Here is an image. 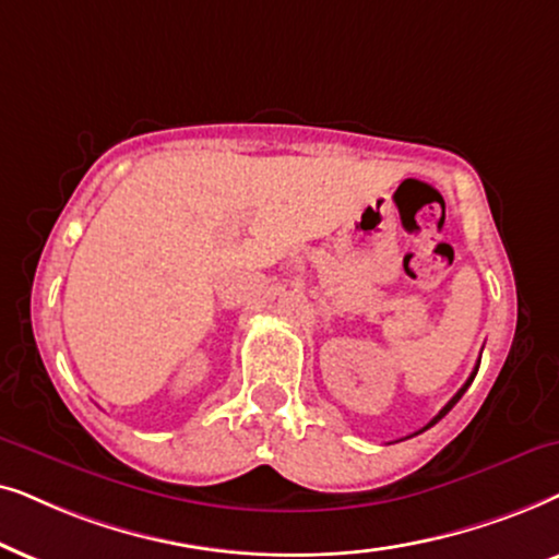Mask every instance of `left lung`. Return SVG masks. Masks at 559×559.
I'll return each mask as SVG.
<instances>
[{
  "mask_svg": "<svg viewBox=\"0 0 559 559\" xmlns=\"http://www.w3.org/2000/svg\"><path fill=\"white\" fill-rule=\"evenodd\" d=\"M478 366H480V362H478ZM478 366H475V370H473V373H471V378H467V381H465V385H463V389H460V391L455 393V396H452V399H450V404H448V406H444V408H442V412H440V414H437V416H435V419H431V421H429V424H427V427H424V429L435 427V424H437V421H440V419H442V416H444V414H448V412H450V408L457 404V401H460V396H463V393L467 391V385H471V383H473V378H475V373H478ZM424 429H421V431H424Z\"/></svg>",
  "mask_w": 559,
  "mask_h": 559,
  "instance_id": "left-lung-1",
  "label": "left lung"
}]
</instances>
